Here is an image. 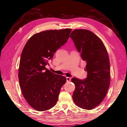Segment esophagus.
Segmentation results:
<instances>
[{
	"instance_id": "1",
	"label": "esophagus",
	"mask_w": 127,
	"mask_h": 127,
	"mask_svg": "<svg viewBox=\"0 0 127 127\" xmlns=\"http://www.w3.org/2000/svg\"><path fill=\"white\" fill-rule=\"evenodd\" d=\"M71 78L70 77H66V81H67V82H70V81H71Z\"/></svg>"
}]
</instances>
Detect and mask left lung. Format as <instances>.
I'll return each instance as SVG.
<instances>
[{"label": "left lung", "instance_id": "1", "mask_svg": "<svg viewBox=\"0 0 127 127\" xmlns=\"http://www.w3.org/2000/svg\"><path fill=\"white\" fill-rule=\"evenodd\" d=\"M86 62L85 71L87 77L85 80L72 78L75 85L72 95L76 106L91 110L101 103L110 85L111 73L108 52L100 38L90 30L76 29L70 36Z\"/></svg>", "mask_w": 127, "mask_h": 127}]
</instances>
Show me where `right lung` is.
Masks as SVG:
<instances>
[{
  "mask_svg": "<svg viewBox=\"0 0 127 127\" xmlns=\"http://www.w3.org/2000/svg\"><path fill=\"white\" fill-rule=\"evenodd\" d=\"M71 29L43 31L33 35L21 55L18 77L23 97L37 111L55 106L64 76L51 72L45 67L56 50L67 41Z\"/></svg>",
  "mask_w": 127,
  "mask_h": 127,
  "instance_id": "add662e5",
  "label": "right lung"
}]
</instances>
